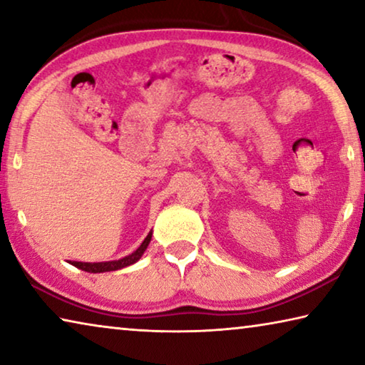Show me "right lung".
<instances>
[{"label": "right lung", "mask_w": 365, "mask_h": 365, "mask_svg": "<svg viewBox=\"0 0 365 365\" xmlns=\"http://www.w3.org/2000/svg\"><path fill=\"white\" fill-rule=\"evenodd\" d=\"M153 232L148 233V237L143 240V243L138 246L137 251H133L132 255H128L122 259H115V261H106V262H78V261H69L73 267H77L80 270L90 272V274H101V272H110V270H119L127 267V265H132L137 261H140V257L143 256V252L146 251L148 245L151 242Z\"/></svg>", "instance_id": "right-lung-1"}]
</instances>
